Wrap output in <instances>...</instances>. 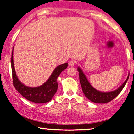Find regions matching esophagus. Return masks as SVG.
<instances>
[{
	"label": "esophagus",
	"instance_id": "esophagus-1",
	"mask_svg": "<svg viewBox=\"0 0 134 134\" xmlns=\"http://www.w3.org/2000/svg\"><path fill=\"white\" fill-rule=\"evenodd\" d=\"M74 65H75V62H74V61H69V65L70 67H72V66H74Z\"/></svg>",
	"mask_w": 134,
	"mask_h": 134
}]
</instances>
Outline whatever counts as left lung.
<instances>
[{
  "mask_svg": "<svg viewBox=\"0 0 134 134\" xmlns=\"http://www.w3.org/2000/svg\"><path fill=\"white\" fill-rule=\"evenodd\" d=\"M78 71L79 72V77H80L81 88H82V91L85 94V97L88 98L90 101L96 103H106L110 102L112 99H114L115 97L121 92L124 87L126 85V82L129 80V75H130V73H129L126 80L119 88L115 89V91L104 92L98 91L91 85L85 74L80 67H78Z\"/></svg>",
  "mask_w": 134,
  "mask_h": 134,
  "instance_id": "8db88e82",
  "label": "left lung"
}]
</instances>
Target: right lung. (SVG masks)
Segmentation results:
<instances>
[{
  "mask_svg": "<svg viewBox=\"0 0 134 134\" xmlns=\"http://www.w3.org/2000/svg\"><path fill=\"white\" fill-rule=\"evenodd\" d=\"M11 69L13 85L16 91L27 100L36 103H44L50 101L58 89L57 78L63 71L67 69L68 63H65L56 67L48 80L42 85L30 87L24 85L19 80L14 67L13 49L11 55Z\"/></svg>",
  "mask_w": 134,
  "mask_h": 134,
  "instance_id": "obj_1",
  "label": "right lung"
}]
</instances>
